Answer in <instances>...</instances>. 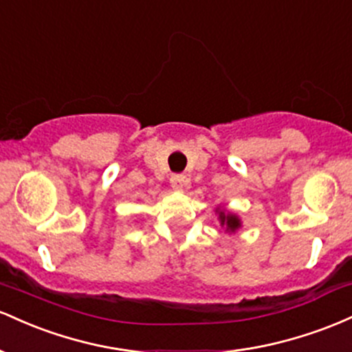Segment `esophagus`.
Listing matches in <instances>:
<instances>
[{
	"label": "esophagus",
	"mask_w": 352,
	"mask_h": 352,
	"mask_svg": "<svg viewBox=\"0 0 352 352\" xmlns=\"http://www.w3.org/2000/svg\"><path fill=\"white\" fill-rule=\"evenodd\" d=\"M169 183H171L173 189H176V191H183V188L188 184V179L186 176L183 175H173L171 179H169Z\"/></svg>",
	"instance_id": "esophagus-1"
}]
</instances>
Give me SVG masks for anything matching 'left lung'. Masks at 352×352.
<instances>
[{
	"label": "left lung",
	"mask_w": 352,
	"mask_h": 352,
	"mask_svg": "<svg viewBox=\"0 0 352 352\" xmlns=\"http://www.w3.org/2000/svg\"><path fill=\"white\" fill-rule=\"evenodd\" d=\"M216 212H218L219 224L223 228H226L228 232H236L241 228V219L236 214H232V212L221 208H216Z\"/></svg>",
	"instance_id": "1"
}]
</instances>
